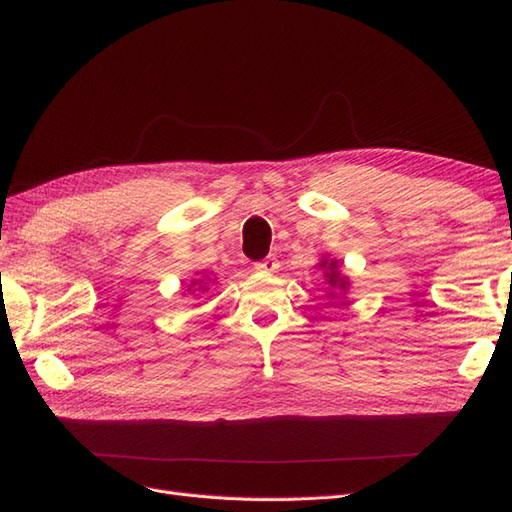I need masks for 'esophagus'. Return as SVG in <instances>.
I'll use <instances>...</instances> for the list:
<instances>
[{
  "label": "esophagus",
  "mask_w": 512,
  "mask_h": 512,
  "mask_svg": "<svg viewBox=\"0 0 512 512\" xmlns=\"http://www.w3.org/2000/svg\"><path fill=\"white\" fill-rule=\"evenodd\" d=\"M277 268H279L277 257H266L264 261H257L255 264V270L259 272H277Z\"/></svg>",
  "instance_id": "obj_1"
}]
</instances>
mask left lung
<instances>
[{
	"label": "left lung",
	"instance_id": "obj_1",
	"mask_svg": "<svg viewBox=\"0 0 512 512\" xmlns=\"http://www.w3.org/2000/svg\"><path fill=\"white\" fill-rule=\"evenodd\" d=\"M325 264H327V261H323V264H320V266H325ZM334 268H336V261H331V264H329V270H331V272H327V279H329V283H331V285H336V283H338L340 288H344V285H347V281L340 279V277H338V272H336Z\"/></svg>",
	"mask_w": 512,
	"mask_h": 512
}]
</instances>
